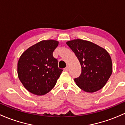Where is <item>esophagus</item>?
Wrapping results in <instances>:
<instances>
[{
	"label": "esophagus",
	"mask_w": 125,
	"mask_h": 125,
	"mask_svg": "<svg viewBox=\"0 0 125 125\" xmlns=\"http://www.w3.org/2000/svg\"><path fill=\"white\" fill-rule=\"evenodd\" d=\"M65 70V71H69V67H68V66H66V67L65 68V70Z\"/></svg>",
	"instance_id": "esophagus-1"
}]
</instances>
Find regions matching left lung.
<instances>
[{"instance_id": "obj_1", "label": "left lung", "mask_w": 125, "mask_h": 125, "mask_svg": "<svg viewBox=\"0 0 125 125\" xmlns=\"http://www.w3.org/2000/svg\"><path fill=\"white\" fill-rule=\"evenodd\" d=\"M80 62L82 73L74 79L77 85L88 93L100 90L113 72L112 60L106 50L87 40L74 39L66 42Z\"/></svg>"}]
</instances>
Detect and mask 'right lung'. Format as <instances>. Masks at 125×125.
I'll list each match as a JSON object with an SVG mask.
<instances>
[{
	"label": "right lung",
	"mask_w": 125,
	"mask_h": 125,
	"mask_svg": "<svg viewBox=\"0 0 125 125\" xmlns=\"http://www.w3.org/2000/svg\"><path fill=\"white\" fill-rule=\"evenodd\" d=\"M59 45L54 40H42L28 48L17 63V74L23 86L32 94L45 95L56 84L63 70L52 52Z\"/></svg>",
	"instance_id": "1"
}]
</instances>
